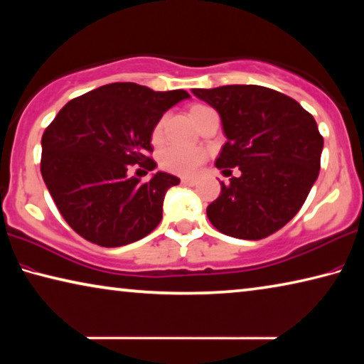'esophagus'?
<instances>
[{"label":"esophagus","mask_w":364,"mask_h":364,"mask_svg":"<svg viewBox=\"0 0 364 364\" xmlns=\"http://www.w3.org/2000/svg\"><path fill=\"white\" fill-rule=\"evenodd\" d=\"M181 183L184 186H194V184L198 183V180H196V178H181Z\"/></svg>","instance_id":"1"}]
</instances>
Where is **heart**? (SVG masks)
I'll return each instance as SVG.
<instances>
[{
    "label": "heart",
    "mask_w": 364,
    "mask_h": 364,
    "mask_svg": "<svg viewBox=\"0 0 364 364\" xmlns=\"http://www.w3.org/2000/svg\"><path fill=\"white\" fill-rule=\"evenodd\" d=\"M205 112H210V108L205 105H194L191 107L189 114H191V118L194 121ZM161 132H164V119H160L152 131L154 142H159L161 139ZM204 160L205 151L203 147L194 146V144H175V146L166 147L160 155V165L164 166L165 170L183 176L194 175V173L199 170V166L203 165Z\"/></svg>",
    "instance_id": "1"
}]
</instances>
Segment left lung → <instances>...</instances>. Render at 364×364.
Instances as JSON below:
<instances>
[{
  "mask_svg": "<svg viewBox=\"0 0 364 364\" xmlns=\"http://www.w3.org/2000/svg\"><path fill=\"white\" fill-rule=\"evenodd\" d=\"M193 94L220 114L227 142L217 168L241 171L220 183V196L207 207L210 223L240 240L275 233L301 209L319 175L324 139L314 118L296 100L261 85Z\"/></svg>",
  "mask_w": 364,
  "mask_h": 364,
  "instance_id": "obj_1",
  "label": "left lung"
}]
</instances>
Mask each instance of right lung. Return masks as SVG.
<instances>
[{
	"instance_id": "right-lung-1",
	"label": "right lung",
	"mask_w": 364,
	"mask_h": 364,
	"mask_svg": "<svg viewBox=\"0 0 364 364\" xmlns=\"http://www.w3.org/2000/svg\"><path fill=\"white\" fill-rule=\"evenodd\" d=\"M186 90L155 92L114 82L68 102L42 136L43 181L58 210L90 243L118 247L157 227L164 199L180 178L154 173L147 183L131 166L154 170L152 131Z\"/></svg>"
}]
</instances>
